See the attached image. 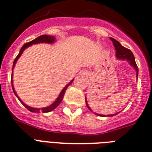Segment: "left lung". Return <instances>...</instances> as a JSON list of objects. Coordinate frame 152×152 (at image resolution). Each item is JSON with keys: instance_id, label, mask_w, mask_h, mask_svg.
I'll use <instances>...</instances> for the list:
<instances>
[{"instance_id": "obj_1", "label": "left lung", "mask_w": 152, "mask_h": 152, "mask_svg": "<svg viewBox=\"0 0 152 152\" xmlns=\"http://www.w3.org/2000/svg\"><path fill=\"white\" fill-rule=\"evenodd\" d=\"M110 39L112 41L113 44H114L115 50H116V56H117L118 59H126L127 61H129V63L130 64L131 66H133V67H134V69L137 70V77H138V67L137 64H136L135 58H134V56H133V53H132L129 49H128V48L123 47V46L119 43V42H118V41H116L115 39H114V38H112V37H110ZM86 105H87V107H88L91 111H92V110H91L90 107H88V104H87L86 99ZM96 115H99V116H103V117L106 116V115H99V114H96ZM116 115V114H114V115H107V116H114V115Z\"/></svg>"}]
</instances>
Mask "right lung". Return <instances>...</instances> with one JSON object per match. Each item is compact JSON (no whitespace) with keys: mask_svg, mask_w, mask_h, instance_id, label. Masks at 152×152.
Wrapping results in <instances>:
<instances>
[{"mask_svg":"<svg viewBox=\"0 0 152 152\" xmlns=\"http://www.w3.org/2000/svg\"><path fill=\"white\" fill-rule=\"evenodd\" d=\"M55 42V37L54 36H49V35H42V36H40V37H37L36 39L33 40V41H31V42H28V43H26L24 44L23 46L22 47L21 49H20V51H19V55L17 56L16 58L15 59L14 62H13V67L15 66V64H16L17 60H18V59H19V57H20V56L22 55V53H23V52L25 49H26V48H27L28 46L31 45H33V44H37V43H49V44H52L53 43V42ZM73 81L74 80H72L71 82H70V83L68 84V85H66L65 87H64V88L62 90V92L60 93V94H59V96H58V98L56 99V100L54 103H53L52 105H50L49 107H43V108H34V107H30L27 106V105H26V104H24L23 102L22 101L21 99H19V96H17L16 93H15V91L14 88H13V86H12V89H13V92H14V93L15 94V96H17V98L19 99V100L22 103V104L25 107H26V109H28V110H30V111H31V112H34V113H39L40 111H42V112L43 113H47V112H50V111H52V110H53L55 108H56L57 107L59 106V104L61 103V101L63 100V98H64V94H65V92H66V88H67V87H68L69 86H70V84L72 83Z\"/></svg>","mask_w":152,"mask_h":152,"instance_id":"obj_1","label":"right lung"}]
</instances>
